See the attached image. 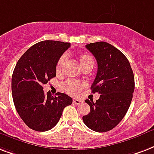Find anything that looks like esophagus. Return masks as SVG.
Returning <instances> with one entry per match:
<instances>
[{"mask_svg": "<svg viewBox=\"0 0 154 154\" xmlns=\"http://www.w3.org/2000/svg\"><path fill=\"white\" fill-rule=\"evenodd\" d=\"M82 102V99H78V98H73V100H72V103L74 104H80Z\"/></svg>", "mask_w": 154, "mask_h": 154, "instance_id": "obj_1", "label": "esophagus"}]
</instances>
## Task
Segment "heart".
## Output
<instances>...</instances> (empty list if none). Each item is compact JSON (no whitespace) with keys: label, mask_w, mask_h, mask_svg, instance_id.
<instances>
[{"label":"heart","mask_w":154,"mask_h":154,"mask_svg":"<svg viewBox=\"0 0 154 154\" xmlns=\"http://www.w3.org/2000/svg\"><path fill=\"white\" fill-rule=\"evenodd\" d=\"M66 59L67 57L65 55H63V56H60V58L59 59L56 68V71L57 73H60L62 71L63 66L66 61ZM78 59H79L80 64H81L82 68L86 66L88 64H94V58L92 57V56H90V54H79ZM84 85H85L84 83H80V82H75V81H67L62 85V88L65 92L69 93L70 94H77L79 93L80 90L84 87Z\"/></svg>","instance_id":"b5f03b06"}]
</instances>
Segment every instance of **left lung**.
Instances as JSON below:
<instances>
[{
    "instance_id": "obj_1",
    "label": "left lung",
    "mask_w": 154,
    "mask_h": 154,
    "mask_svg": "<svg viewBox=\"0 0 154 154\" xmlns=\"http://www.w3.org/2000/svg\"><path fill=\"white\" fill-rule=\"evenodd\" d=\"M85 48L98 63L91 90L100 97L95 103L85 100L90 105V112L82 119L93 131L105 132L118 125L126 115L134 92V75L126 56L110 43L97 42Z\"/></svg>"
}]
</instances>
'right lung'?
Returning a JSON list of instances; mask_svg holds the SVG:
<instances>
[{
  "mask_svg": "<svg viewBox=\"0 0 154 154\" xmlns=\"http://www.w3.org/2000/svg\"><path fill=\"white\" fill-rule=\"evenodd\" d=\"M69 43L44 40L33 45L18 60L12 76V94L21 119L30 128L46 132L56 126L72 99L64 93L52 96L43 85L56 77L59 59Z\"/></svg>",
  "mask_w": 154,
  "mask_h": 154,
  "instance_id": "right-lung-1",
  "label": "right lung"
}]
</instances>
